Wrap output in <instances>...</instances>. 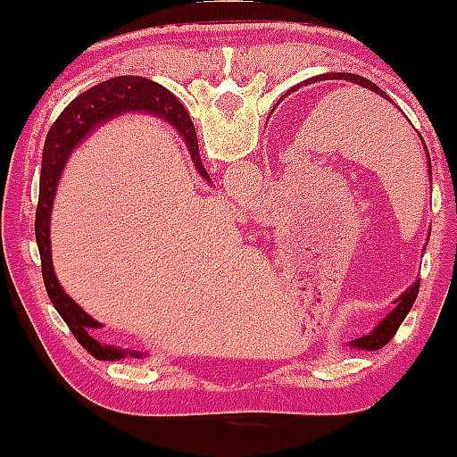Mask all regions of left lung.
<instances>
[{
	"label": "left lung",
	"instance_id": "left-lung-1",
	"mask_svg": "<svg viewBox=\"0 0 457 457\" xmlns=\"http://www.w3.org/2000/svg\"><path fill=\"white\" fill-rule=\"evenodd\" d=\"M327 79H333V81H348V83H354V86H361V87H365V90L376 92V94H378V96L386 98V101L393 103L391 98L386 96V94L382 92L378 86H376V83H371L370 79H365V77H361V75H353V72H327V75H320V77L307 79L305 86H309V83H316V81H327ZM301 86H303V83H301ZM301 86L292 87L290 92L298 90V87H301ZM290 92H287V94H290ZM283 98H286V96H283ZM417 135H419V130H417ZM419 139H421L423 148H426L428 174H429V182H432V161H429L428 145H426V141H423L421 135H419ZM417 295H419V279L414 281L412 286L408 287V290L403 292V295H402L400 298H395V309H391V313H386V318L380 320V324H376V327L371 328L370 333L365 335V337L354 339V342H353L354 348H361V350H378V348H382V345L389 344L391 337L397 333V328H400V324L403 322V318H406V313L411 312V307H412V303H414V298H417Z\"/></svg>",
	"mask_w": 457,
	"mask_h": 457
}]
</instances>
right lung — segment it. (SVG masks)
I'll list each match as a JSON object with an SVG mask.
<instances>
[{"mask_svg": "<svg viewBox=\"0 0 457 457\" xmlns=\"http://www.w3.org/2000/svg\"><path fill=\"white\" fill-rule=\"evenodd\" d=\"M127 113H148L170 122L180 133V137L185 139L188 154H191V161L199 176L211 182L208 171L204 170L202 159H199L195 127H193L187 109L182 107V103L178 101L174 94L165 90L156 81L130 75L109 79V81L98 83L90 90L79 94L77 98L68 103L64 112L57 115L54 127L49 129L45 139L38 208H36V243H38L40 251V266H43L46 295H49L62 320L68 324V328L72 330L77 342L98 361H120L127 359V356L141 359L144 353L98 342L94 337V328L101 327V322H96L90 313L83 312L66 295L64 287L60 286L54 270V260H51V211H54L55 191L68 156L90 137L94 130L112 122L113 118Z\"/></svg>", "mask_w": 457, "mask_h": 457, "instance_id": "add662e5", "label": "right lung"}]
</instances>
